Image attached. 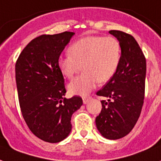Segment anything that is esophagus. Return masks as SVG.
<instances>
[{
	"label": "esophagus",
	"mask_w": 161,
	"mask_h": 161,
	"mask_svg": "<svg viewBox=\"0 0 161 161\" xmlns=\"http://www.w3.org/2000/svg\"><path fill=\"white\" fill-rule=\"evenodd\" d=\"M90 100V97H84V98H83V102H84V104H87Z\"/></svg>",
	"instance_id": "esophagus-1"
}]
</instances>
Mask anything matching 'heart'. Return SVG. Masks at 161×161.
<instances>
[{
	"mask_svg": "<svg viewBox=\"0 0 161 161\" xmlns=\"http://www.w3.org/2000/svg\"><path fill=\"white\" fill-rule=\"evenodd\" d=\"M69 53L58 59V66L64 76L71 79L84 72L68 85L71 94L85 96L96 86L111 79L119 65L121 47L114 36H90L77 40L69 47Z\"/></svg>",
	"mask_w": 161,
	"mask_h": 161,
	"instance_id": "heart-1",
	"label": "heart"
}]
</instances>
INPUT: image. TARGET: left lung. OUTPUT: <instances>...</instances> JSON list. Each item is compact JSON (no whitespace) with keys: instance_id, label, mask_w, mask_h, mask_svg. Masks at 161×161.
Instances as JSON below:
<instances>
[{"instance_id":"8db88e82","label":"left lung","mask_w":161,"mask_h":161,"mask_svg":"<svg viewBox=\"0 0 161 161\" xmlns=\"http://www.w3.org/2000/svg\"><path fill=\"white\" fill-rule=\"evenodd\" d=\"M121 47L119 65L104 88L96 93L106 97L101 114L96 119L98 131L110 140L119 139L131 131L143 105L146 59L132 36L120 31H110Z\"/></svg>"}]
</instances>
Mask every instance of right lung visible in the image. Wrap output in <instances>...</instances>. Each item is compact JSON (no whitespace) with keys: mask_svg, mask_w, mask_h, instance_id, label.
Segmentation results:
<instances>
[{"mask_svg":"<svg viewBox=\"0 0 161 161\" xmlns=\"http://www.w3.org/2000/svg\"><path fill=\"white\" fill-rule=\"evenodd\" d=\"M74 34L65 31L33 39L15 65L22 115L32 133L47 142L56 143L68 136L71 116L83 105L79 96L65 97L64 77L58 66L60 53Z\"/></svg>","mask_w":161,"mask_h":161,"instance_id":"1","label":"right lung"}]
</instances>
